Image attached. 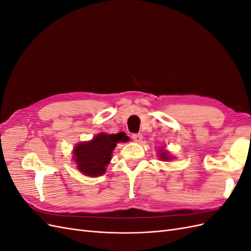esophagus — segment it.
Returning <instances> with one entry per match:
<instances>
[{
  "mask_svg": "<svg viewBox=\"0 0 251 251\" xmlns=\"http://www.w3.org/2000/svg\"><path fill=\"white\" fill-rule=\"evenodd\" d=\"M132 139L135 142H141V140H142V134H133L132 135Z\"/></svg>",
  "mask_w": 251,
  "mask_h": 251,
  "instance_id": "34e87169",
  "label": "esophagus"
}]
</instances>
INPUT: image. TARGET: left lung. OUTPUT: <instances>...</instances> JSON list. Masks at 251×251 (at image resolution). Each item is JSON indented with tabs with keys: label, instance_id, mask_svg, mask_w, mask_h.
I'll use <instances>...</instances> for the list:
<instances>
[{
	"label": "left lung",
	"instance_id": "8db88e82",
	"mask_svg": "<svg viewBox=\"0 0 251 251\" xmlns=\"http://www.w3.org/2000/svg\"><path fill=\"white\" fill-rule=\"evenodd\" d=\"M160 158L163 159V160H170V157L168 156V153H166V151H162L160 154Z\"/></svg>",
	"mask_w": 251,
	"mask_h": 251
}]
</instances>
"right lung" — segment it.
Segmentation results:
<instances>
[{"label":"right lung","instance_id":"obj_1","mask_svg":"<svg viewBox=\"0 0 251 251\" xmlns=\"http://www.w3.org/2000/svg\"><path fill=\"white\" fill-rule=\"evenodd\" d=\"M128 140L124 132L118 134L100 133L89 141L77 144L73 151V159L81 174L89 177L100 176L111 160L112 151L119 141Z\"/></svg>","mask_w":251,"mask_h":251}]
</instances>
